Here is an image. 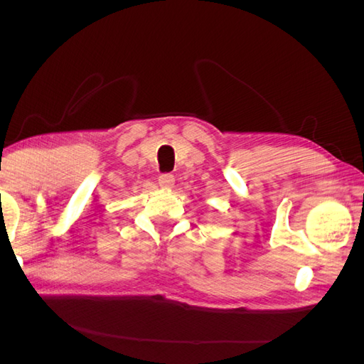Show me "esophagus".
Masks as SVG:
<instances>
[{"label":"esophagus","instance_id":"obj_1","mask_svg":"<svg viewBox=\"0 0 364 364\" xmlns=\"http://www.w3.org/2000/svg\"><path fill=\"white\" fill-rule=\"evenodd\" d=\"M159 185L162 188H171L174 185V176L170 173H164L159 176Z\"/></svg>","mask_w":364,"mask_h":364}]
</instances>
